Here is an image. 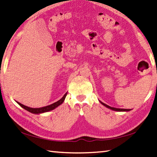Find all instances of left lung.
Masks as SVG:
<instances>
[{
  "mask_svg": "<svg viewBox=\"0 0 157 157\" xmlns=\"http://www.w3.org/2000/svg\"><path fill=\"white\" fill-rule=\"evenodd\" d=\"M100 103H101V104H102L103 105L105 106L106 107H107V108H109V109H110L113 110V111H117V112H128V111H130V110H131V109H121V108H116V107H110V106H109V105H106V104L103 103V102H101V101H100Z\"/></svg>",
  "mask_w": 157,
  "mask_h": 157,
  "instance_id": "obj_1",
  "label": "left lung"
}]
</instances>
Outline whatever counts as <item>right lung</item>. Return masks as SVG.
<instances>
[{"label": "right lung", "mask_w": 157, "mask_h": 157, "mask_svg": "<svg viewBox=\"0 0 157 157\" xmlns=\"http://www.w3.org/2000/svg\"><path fill=\"white\" fill-rule=\"evenodd\" d=\"M67 93L64 94V96L62 98H61V99L59 101H56V102L52 103L50 105L43 107H40V108H32V107H27V106L24 105H23V104H21L19 102H17V103L19 104V105L21 107H22V108L27 110L28 112H29L30 113H35V114H39V113L50 112V111H51V110H53L55 108H56L57 107H58L60 105H61V104H62L64 102V99H65V97L67 96Z\"/></svg>", "instance_id": "add662e5"}]
</instances>
